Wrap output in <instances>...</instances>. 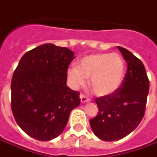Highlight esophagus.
Returning a JSON list of instances; mask_svg holds the SVG:
<instances>
[{
  "label": "esophagus",
  "mask_w": 157,
  "mask_h": 157,
  "mask_svg": "<svg viewBox=\"0 0 157 157\" xmlns=\"http://www.w3.org/2000/svg\"><path fill=\"white\" fill-rule=\"evenodd\" d=\"M80 98H81V102H82V103H85V102H90V101H91V99L89 98H87L86 96L83 95V94H81Z\"/></svg>",
  "instance_id": "obj_1"
}]
</instances>
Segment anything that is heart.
<instances>
[{"mask_svg": "<svg viewBox=\"0 0 157 157\" xmlns=\"http://www.w3.org/2000/svg\"><path fill=\"white\" fill-rule=\"evenodd\" d=\"M72 88L84 86L90 77V87L96 95L109 96L120 88L125 75V63L118 54L100 53L86 55L66 71Z\"/></svg>", "mask_w": 157, "mask_h": 157, "instance_id": "1", "label": "heart"}]
</instances>
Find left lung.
Here are the masks:
<instances>
[{
	"label": "left lung",
	"mask_w": 157,
	"mask_h": 157,
	"mask_svg": "<svg viewBox=\"0 0 157 157\" xmlns=\"http://www.w3.org/2000/svg\"><path fill=\"white\" fill-rule=\"evenodd\" d=\"M118 48L127 63L124 82L113 94L95 99L99 112L90 119L93 133L105 141L120 140L136 128L145 114L150 86L143 63L128 49Z\"/></svg>",
	"instance_id": "obj_1"
}]
</instances>
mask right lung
I'll list each match as a JSON object with an SVG mask.
<instances>
[{"instance_id": "obj_1", "label": "right lung", "mask_w": 157, "mask_h": 157, "mask_svg": "<svg viewBox=\"0 0 157 157\" xmlns=\"http://www.w3.org/2000/svg\"><path fill=\"white\" fill-rule=\"evenodd\" d=\"M74 52L46 44L27 52L13 73L11 104L19 127L32 138L47 141L61 134L80 93L66 86Z\"/></svg>"}]
</instances>
